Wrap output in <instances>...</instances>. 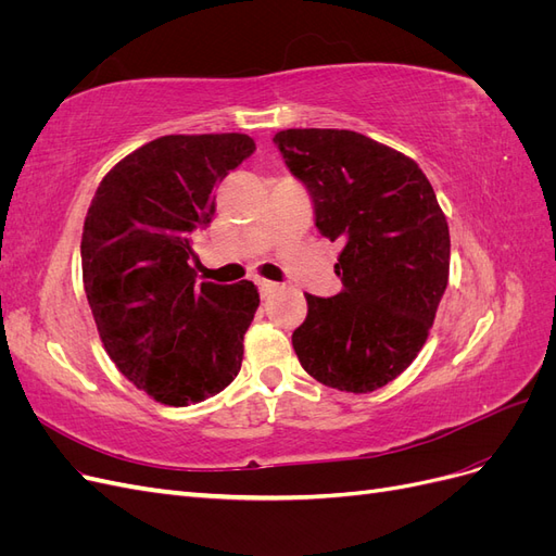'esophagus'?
Instances as JSON below:
<instances>
[{
    "label": "esophagus",
    "instance_id": "1",
    "mask_svg": "<svg viewBox=\"0 0 556 556\" xmlns=\"http://www.w3.org/2000/svg\"><path fill=\"white\" fill-rule=\"evenodd\" d=\"M257 288H260L262 296H268V294H274L280 288V285L271 282V280H257Z\"/></svg>",
    "mask_w": 556,
    "mask_h": 556
}]
</instances>
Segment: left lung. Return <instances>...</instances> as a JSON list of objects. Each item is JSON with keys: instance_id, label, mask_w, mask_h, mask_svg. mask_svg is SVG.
I'll use <instances>...</instances> for the list:
<instances>
[{"instance_id": "8db88e82", "label": "left lung", "mask_w": 556, "mask_h": 556, "mask_svg": "<svg viewBox=\"0 0 556 556\" xmlns=\"http://www.w3.org/2000/svg\"><path fill=\"white\" fill-rule=\"evenodd\" d=\"M274 143L306 185L319 233L343 243L333 266L343 290L306 294L296 357L333 390L374 392L427 343L450 276L445 213L415 160L364 134L282 129Z\"/></svg>"}]
</instances>
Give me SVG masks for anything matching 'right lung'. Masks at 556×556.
<instances>
[{"instance_id": "add662e5", "label": "right lung", "mask_w": 556, "mask_h": 556, "mask_svg": "<svg viewBox=\"0 0 556 556\" xmlns=\"http://www.w3.org/2000/svg\"><path fill=\"white\" fill-rule=\"evenodd\" d=\"M255 153L248 134H169L102 178L83 225V285L109 357L164 406L204 401L239 376L260 306L250 280L197 285L192 231L213 190Z\"/></svg>"}]
</instances>
